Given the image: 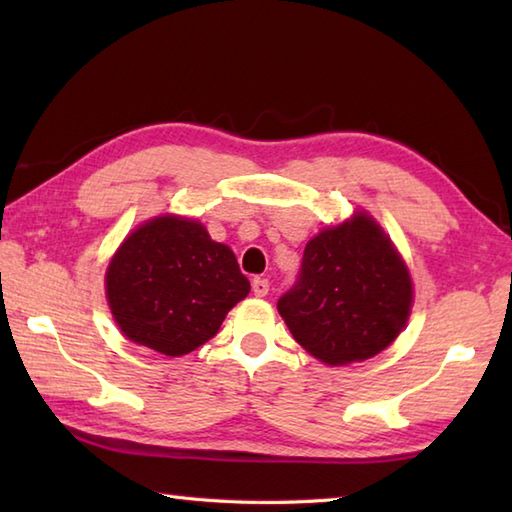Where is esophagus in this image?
<instances>
[{
	"label": "esophagus",
	"mask_w": 512,
	"mask_h": 512,
	"mask_svg": "<svg viewBox=\"0 0 512 512\" xmlns=\"http://www.w3.org/2000/svg\"><path fill=\"white\" fill-rule=\"evenodd\" d=\"M268 290H270V281H268V279H264V277L253 279V292H255V297H266Z\"/></svg>",
	"instance_id": "obj_1"
}]
</instances>
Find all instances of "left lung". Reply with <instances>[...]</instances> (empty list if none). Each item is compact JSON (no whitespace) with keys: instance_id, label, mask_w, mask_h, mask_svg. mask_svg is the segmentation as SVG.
Instances as JSON below:
<instances>
[{"instance_id":"left-lung-1","label":"left lung","mask_w":512,"mask_h":512,"mask_svg":"<svg viewBox=\"0 0 512 512\" xmlns=\"http://www.w3.org/2000/svg\"><path fill=\"white\" fill-rule=\"evenodd\" d=\"M407 264L365 211L303 250L297 284L277 301L295 341L325 365L365 361L396 341L411 312Z\"/></svg>"}]
</instances>
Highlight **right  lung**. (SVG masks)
Instances as JSON below:
<instances>
[{
  "instance_id": "add662e5",
  "label": "right lung",
  "mask_w": 512,
  "mask_h": 512,
  "mask_svg": "<svg viewBox=\"0 0 512 512\" xmlns=\"http://www.w3.org/2000/svg\"><path fill=\"white\" fill-rule=\"evenodd\" d=\"M107 303L129 341L165 356L198 350L248 292L233 250L198 220L158 215L118 246L105 273Z\"/></svg>"
}]
</instances>
